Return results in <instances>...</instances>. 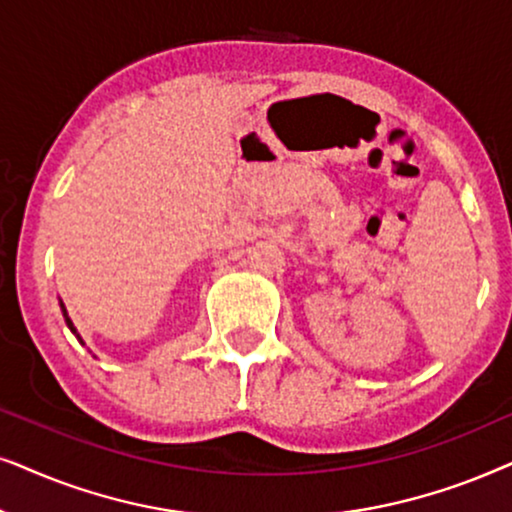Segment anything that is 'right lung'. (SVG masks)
Here are the masks:
<instances>
[{"label": "right lung", "instance_id": "1", "mask_svg": "<svg viewBox=\"0 0 512 512\" xmlns=\"http://www.w3.org/2000/svg\"><path fill=\"white\" fill-rule=\"evenodd\" d=\"M60 309H63V316H65V323H67V327H70V330L74 332V335H77V327H74V323L70 320V316H67V309H65V304H63V302H60ZM77 339L81 342V337H79V335H77Z\"/></svg>", "mask_w": 512, "mask_h": 512}]
</instances>
